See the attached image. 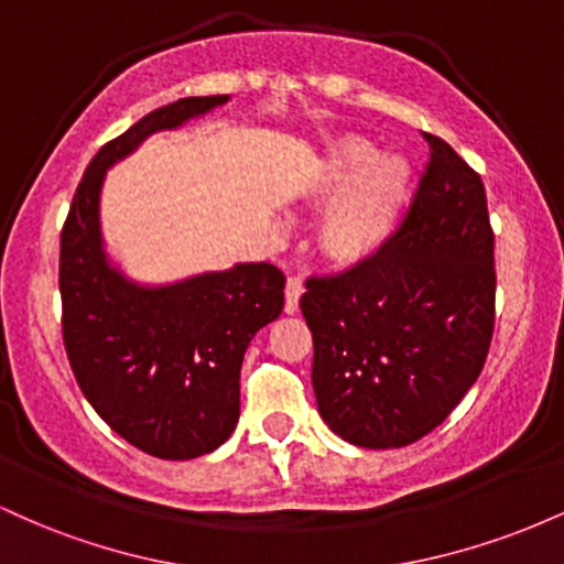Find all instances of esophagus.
Here are the masks:
<instances>
[{
	"mask_svg": "<svg viewBox=\"0 0 564 564\" xmlns=\"http://www.w3.org/2000/svg\"><path fill=\"white\" fill-rule=\"evenodd\" d=\"M304 294V283L302 278H289L286 281V302H283V310L289 315H294L300 310V296Z\"/></svg>",
	"mask_w": 564,
	"mask_h": 564,
	"instance_id": "esophagus-1",
	"label": "esophagus"
}]
</instances>
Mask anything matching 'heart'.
I'll list each match as a JSON object with an SVG mask.
<instances>
[{
	"label": "heart",
	"mask_w": 564,
	"mask_h": 564,
	"mask_svg": "<svg viewBox=\"0 0 564 564\" xmlns=\"http://www.w3.org/2000/svg\"><path fill=\"white\" fill-rule=\"evenodd\" d=\"M413 172L398 153L379 156L377 142L345 134L326 148L313 174V196L334 200L318 225L328 262L358 264L392 238L411 204Z\"/></svg>",
	"instance_id": "obj_1"
}]
</instances>
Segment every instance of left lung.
Listing matches in <instances>:
<instances>
[{
	"instance_id": "obj_1",
	"label": "left lung",
	"mask_w": 564,
	"mask_h": 564,
	"mask_svg": "<svg viewBox=\"0 0 564 564\" xmlns=\"http://www.w3.org/2000/svg\"><path fill=\"white\" fill-rule=\"evenodd\" d=\"M411 209L373 257L310 278L313 390L323 422L360 448H403L448 419L494 339V228L485 185L445 140Z\"/></svg>"
}]
</instances>
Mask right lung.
I'll return each mask as SVG.
<instances>
[{
	"instance_id": "obj_1",
	"label": "right lung",
	"mask_w": 564,
	"mask_h": 564,
	"mask_svg": "<svg viewBox=\"0 0 564 564\" xmlns=\"http://www.w3.org/2000/svg\"><path fill=\"white\" fill-rule=\"evenodd\" d=\"M228 95L183 97L142 116L89 161L61 232L63 345L84 398L116 435L170 462L212 453L241 413L251 336L283 310L286 278L243 262L166 286H140L108 262L100 230L106 172L148 134L177 129Z\"/></svg>"
}]
</instances>
